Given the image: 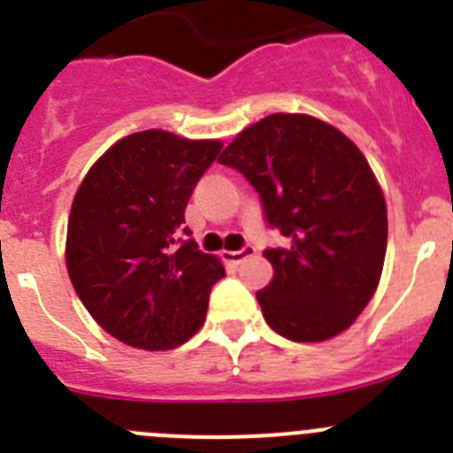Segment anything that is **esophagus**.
I'll use <instances>...</instances> for the list:
<instances>
[{
	"mask_svg": "<svg viewBox=\"0 0 453 453\" xmlns=\"http://www.w3.org/2000/svg\"><path fill=\"white\" fill-rule=\"evenodd\" d=\"M250 256H254V247H250V245H245L242 250H238V251H222L224 261L234 263V265L242 263L245 258H250Z\"/></svg>",
	"mask_w": 453,
	"mask_h": 453,
	"instance_id": "esophagus-1",
	"label": "esophagus"
}]
</instances>
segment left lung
<instances>
[{
    "label": "left lung",
    "instance_id": "obj_1",
    "mask_svg": "<svg viewBox=\"0 0 453 453\" xmlns=\"http://www.w3.org/2000/svg\"><path fill=\"white\" fill-rule=\"evenodd\" d=\"M218 161L256 188L267 224L290 240L263 251L274 267L256 292L265 322L295 342L349 329L374 297L388 245L386 199L363 151L322 119L274 113Z\"/></svg>",
    "mask_w": 453,
    "mask_h": 453
}]
</instances>
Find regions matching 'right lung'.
Here are the masks:
<instances>
[{"instance_id": "1", "label": "right lung", "mask_w": 453, "mask_h": 453, "mask_svg": "<svg viewBox=\"0 0 453 453\" xmlns=\"http://www.w3.org/2000/svg\"><path fill=\"white\" fill-rule=\"evenodd\" d=\"M222 150L147 129L118 140L72 202L65 263L88 313L119 342L161 351L202 329L219 258L181 240L192 190Z\"/></svg>"}]
</instances>
